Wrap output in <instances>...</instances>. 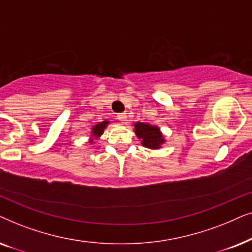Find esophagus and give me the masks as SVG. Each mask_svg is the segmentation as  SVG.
Segmentation results:
<instances>
[{
	"label": "esophagus",
	"mask_w": 252,
	"mask_h": 252,
	"mask_svg": "<svg viewBox=\"0 0 252 252\" xmlns=\"http://www.w3.org/2000/svg\"><path fill=\"white\" fill-rule=\"evenodd\" d=\"M117 119L120 121H122V122H126V113H121L117 115Z\"/></svg>",
	"instance_id": "esophagus-1"
}]
</instances>
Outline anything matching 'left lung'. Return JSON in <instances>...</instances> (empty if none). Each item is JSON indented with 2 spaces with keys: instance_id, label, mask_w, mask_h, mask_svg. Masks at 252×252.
Listing matches in <instances>:
<instances>
[{
  "instance_id": "left-lung-1",
  "label": "left lung",
  "mask_w": 252,
  "mask_h": 252,
  "mask_svg": "<svg viewBox=\"0 0 252 252\" xmlns=\"http://www.w3.org/2000/svg\"><path fill=\"white\" fill-rule=\"evenodd\" d=\"M135 132L138 138H142V144L149 149H159L163 143V138L161 136L159 129L157 126H152L146 123H136Z\"/></svg>"
}]
</instances>
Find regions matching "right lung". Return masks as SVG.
<instances>
[{"instance_id":"add662e5","label":"right lung","mask_w":252,"mask_h":252,"mask_svg":"<svg viewBox=\"0 0 252 252\" xmlns=\"http://www.w3.org/2000/svg\"><path fill=\"white\" fill-rule=\"evenodd\" d=\"M107 124H108V121H103V122H101V123H98V124H96V126H93V128H92V133H93V136L99 137L100 135H102L103 129L106 128ZM92 142H93V140H91V143H92Z\"/></svg>"}]
</instances>
